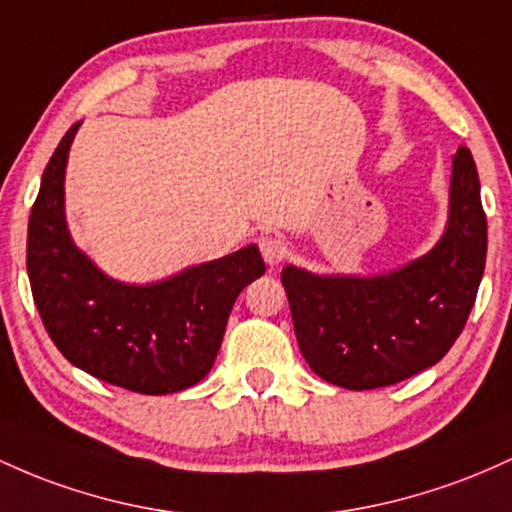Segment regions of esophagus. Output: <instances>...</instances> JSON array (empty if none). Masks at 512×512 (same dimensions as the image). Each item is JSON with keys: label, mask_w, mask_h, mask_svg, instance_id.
<instances>
[{"label": "esophagus", "mask_w": 512, "mask_h": 512, "mask_svg": "<svg viewBox=\"0 0 512 512\" xmlns=\"http://www.w3.org/2000/svg\"><path fill=\"white\" fill-rule=\"evenodd\" d=\"M258 249H261L263 261H266L268 266H278V263L287 256V244L280 237H263L258 241Z\"/></svg>", "instance_id": "esophagus-1"}]
</instances>
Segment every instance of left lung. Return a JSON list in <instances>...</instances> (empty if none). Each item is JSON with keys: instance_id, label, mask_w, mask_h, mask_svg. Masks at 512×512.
<instances>
[{"instance_id": "8db88e82", "label": "left lung", "mask_w": 512, "mask_h": 512, "mask_svg": "<svg viewBox=\"0 0 512 512\" xmlns=\"http://www.w3.org/2000/svg\"><path fill=\"white\" fill-rule=\"evenodd\" d=\"M486 266V215L472 152L452 157L450 215L426 256L380 275L280 273L300 350L321 380L377 389L445 358L472 312Z\"/></svg>"}]
</instances>
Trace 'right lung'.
Returning <instances> with one entry per match:
<instances>
[{
  "label": "right lung",
  "instance_id": "add662e5",
  "mask_svg": "<svg viewBox=\"0 0 512 512\" xmlns=\"http://www.w3.org/2000/svg\"><path fill=\"white\" fill-rule=\"evenodd\" d=\"M79 125L45 166L28 217L26 268L38 314L57 350L96 380L140 394L181 392L210 372L234 300L266 263L249 244L157 283L108 278L67 229L65 171Z\"/></svg>",
  "mask_w": 512,
  "mask_h": 512
}]
</instances>
